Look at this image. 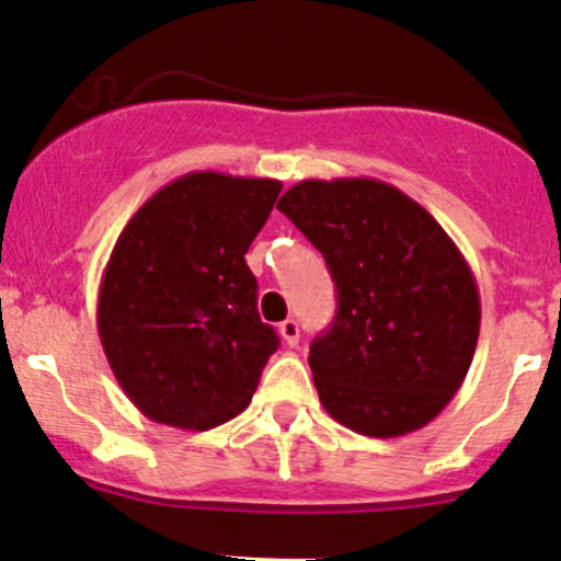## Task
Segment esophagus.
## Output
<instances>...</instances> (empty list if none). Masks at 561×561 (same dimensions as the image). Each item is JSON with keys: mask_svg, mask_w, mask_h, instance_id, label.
Here are the masks:
<instances>
[{"mask_svg": "<svg viewBox=\"0 0 561 561\" xmlns=\"http://www.w3.org/2000/svg\"><path fill=\"white\" fill-rule=\"evenodd\" d=\"M279 335H282V339H285L287 346H296L298 339H300V325H298L296 320H285L279 325Z\"/></svg>", "mask_w": 561, "mask_h": 561, "instance_id": "esophagus-1", "label": "esophagus"}]
</instances>
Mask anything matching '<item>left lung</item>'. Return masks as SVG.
<instances>
[{
    "mask_svg": "<svg viewBox=\"0 0 561 561\" xmlns=\"http://www.w3.org/2000/svg\"><path fill=\"white\" fill-rule=\"evenodd\" d=\"M325 255L339 311L309 352L335 422L398 438L449 405L481 328L476 276L451 236L394 185L370 176L304 180L279 198Z\"/></svg>",
    "mask_w": 561,
    "mask_h": 561,
    "instance_id": "8db88e82",
    "label": "left lung"
}]
</instances>
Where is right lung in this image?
<instances>
[{
	"mask_svg": "<svg viewBox=\"0 0 561 561\" xmlns=\"http://www.w3.org/2000/svg\"><path fill=\"white\" fill-rule=\"evenodd\" d=\"M279 191L261 176L182 174L117 236L96 325L117 385L147 420L209 430L250 405L279 339L257 314L244 255Z\"/></svg>",
	"mask_w": 561,
	"mask_h": 561,
	"instance_id": "obj_1",
	"label": "right lung"
}]
</instances>
